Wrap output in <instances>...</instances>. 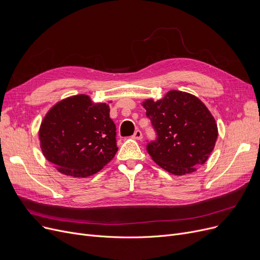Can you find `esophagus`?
Wrapping results in <instances>:
<instances>
[{"label": "esophagus", "mask_w": 260, "mask_h": 260, "mask_svg": "<svg viewBox=\"0 0 260 260\" xmlns=\"http://www.w3.org/2000/svg\"><path fill=\"white\" fill-rule=\"evenodd\" d=\"M132 138H133V139H135V140H142L143 136H142L141 131H139V129L136 131V132L134 133V135H133V137H132Z\"/></svg>", "instance_id": "34e87169"}]
</instances>
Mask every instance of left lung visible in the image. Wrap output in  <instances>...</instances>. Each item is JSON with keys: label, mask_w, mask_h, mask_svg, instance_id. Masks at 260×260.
Instances as JSON below:
<instances>
[{"label": "left lung", "mask_w": 260, "mask_h": 260, "mask_svg": "<svg viewBox=\"0 0 260 260\" xmlns=\"http://www.w3.org/2000/svg\"><path fill=\"white\" fill-rule=\"evenodd\" d=\"M142 106L157 134L146 149L159 167L182 176L206 163L215 147L218 128L208 107L197 97L170 90L161 100L147 99Z\"/></svg>", "instance_id": "1"}]
</instances>
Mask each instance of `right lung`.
<instances>
[{"instance_id": "1", "label": "right lung", "mask_w": 260, "mask_h": 260, "mask_svg": "<svg viewBox=\"0 0 260 260\" xmlns=\"http://www.w3.org/2000/svg\"><path fill=\"white\" fill-rule=\"evenodd\" d=\"M106 103H93L86 94L54 104L39 131L45 158L67 176L85 178L103 169L117 151L116 125Z\"/></svg>"}]
</instances>
